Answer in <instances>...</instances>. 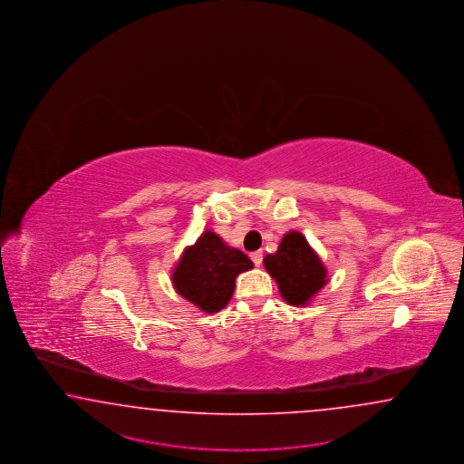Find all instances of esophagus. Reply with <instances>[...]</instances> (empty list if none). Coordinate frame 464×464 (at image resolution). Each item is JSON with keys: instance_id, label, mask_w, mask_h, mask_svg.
Here are the masks:
<instances>
[{"instance_id": "obj_1", "label": "esophagus", "mask_w": 464, "mask_h": 464, "mask_svg": "<svg viewBox=\"0 0 464 464\" xmlns=\"http://www.w3.org/2000/svg\"><path fill=\"white\" fill-rule=\"evenodd\" d=\"M250 258L251 262L255 264V266H260V265H262V262H264V251H253V253H250Z\"/></svg>"}]
</instances>
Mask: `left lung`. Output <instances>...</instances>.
Returning a JSON list of instances; mask_svg holds the SVG:
<instances>
[{"instance_id": "left-lung-1", "label": "left lung", "mask_w": 464, "mask_h": 464, "mask_svg": "<svg viewBox=\"0 0 464 464\" xmlns=\"http://www.w3.org/2000/svg\"><path fill=\"white\" fill-rule=\"evenodd\" d=\"M264 265L290 305H307L326 285V266L299 231H288L278 250L265 256Z\"/></svg>"}]
</instances>
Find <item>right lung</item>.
I'll list each match as a JSON object with an SVG mask.
<instances>
[{
    "label": "right lung",
    "instance_id": "obj_1",
    "mask_svg": "<svg viewBox=\"0 0 464 464\" xmlns=\"http://www.w3.org/2000/svg\"><path fill=\"white\" fill-rule=\"evenodd\" d=\"M251 268L253 262L243 251L227 246L213 231H204L182 253L172 284L179 295L202 313H219L233 297L237 276Z\"/></svg>",
    "mask_w": 464,
    "mask_h": 464
}]
</instances>
